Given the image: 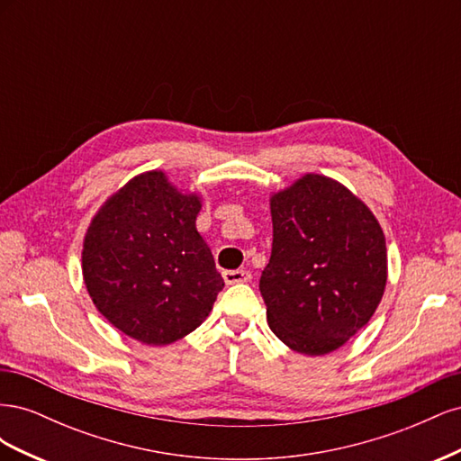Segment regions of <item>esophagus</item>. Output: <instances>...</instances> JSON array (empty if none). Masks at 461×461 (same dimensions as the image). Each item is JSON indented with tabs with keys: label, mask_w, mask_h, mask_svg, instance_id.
Masks as SVG:
<instances>
[{
	"label": "esophagus",
	"mask_w": 461,
	"mask_h": 461,
	"mask_svg": "<svg viewBox=\"0 0 461 461\" xmlns=\"http://www.w3.org/2000/svg\"><path fill=\"white\" fill-rule=\"evenodd\" d=\"M222 278H225L227 285H239L248 283L252 278V273L246 269H236V271H222Z\"/></svg>",
	"instance_id": "obj_1"
}]
</instances>
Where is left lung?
<instances>
[{"mask_svg":"<svg viewBox=\"0 0 461 461\" xmlns=\"http://www.w3.org/2000/svg\"><path fill=\"white\" fill-rule=\"evenodd\" d=\"M273 249L259 278L267 323L294 352L325 356L364 329L386 286V242L344 185L308 173L271 196Z\"/></svg>","mask_w":461,"mask_h":461,"instance_id":"obj_1","label":"left lung"}]
</instances>
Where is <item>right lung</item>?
Instances as JSON below:
<instances>
[{
  "instance_id": "add662e5",
  "label": "right lung",
  "mask_w": 461,
  "mask_h": 461,
  "mask_svg": "<svg viewBox=\"0 0 461 461\" xmlns=\"http://www.w3.org/2000/svg\"><path fill=\"white\" fill-rule=\"evenodd\" d=\"M200 209L198 194H183L163 171H148L94 215L82 276L97 312L127 337L171 344L213 310L225 283L196 229Z\"/></svg>"
}]
</instances>
